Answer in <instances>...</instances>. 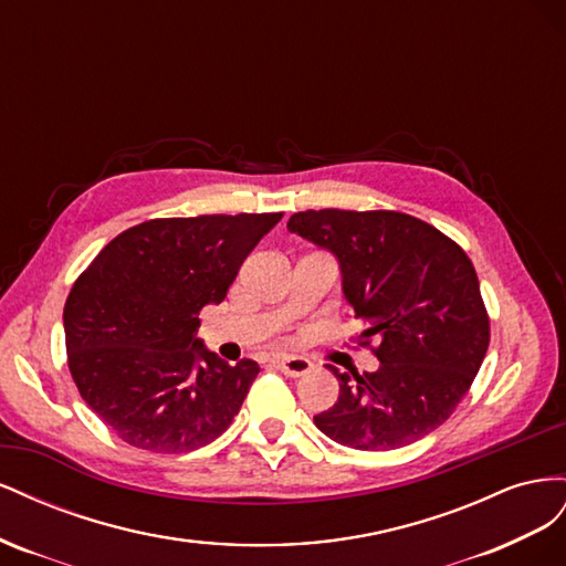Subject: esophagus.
Listing matches in <instances>:
<instances>
[{"label":"esophagus","instance_id":"esophagus-1","mask_svg":"<svg viewBox=\"0 0 566 566\" xmlns=\"http://www.w3.org/2000/svg\"><path fill=\"white\" fill-rule=\"evenodd\" d=\"M264 361L273 364L281 373L290 375V378H302V375H306L314 368L310 358L295 356V354H266Z\"/></svg>","mask_w":566,"mask_h":566}]
</instances>
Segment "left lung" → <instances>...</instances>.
Listing matches in <instances>:
<instances>
[{
	"mask_svg": "<svg viewBox=\"0 0 566 566\" xmlns=\"http://www.w3.org/2000/svg\"><path fill=\"white\" fill-rule=\"evenodd\" d=\"M290 233L335 254L342 293L366 323L380 368L339 373L337 403L314 416L342 447L391 451L449 420L489 349V314L476 271L458 243L424 221L389 210H306Z\"/></svg>",
	"mask_w": 566,
	"mask_h": 566,
	"instance_id": "left-lung-1",
	"label": "left lung"
}]
</instances>
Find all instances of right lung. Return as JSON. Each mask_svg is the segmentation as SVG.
Instances as JSON below:
<instances>
[{
	"mask_svg": "<svg viewBox=\"0 0 566 566\" xmlns=\"http://www.w3.org/2000/svg\"><path fill=\"white\" fill-rule=\"evenodd\" d=\"M271 214L150 219L96 254L65 300L67 368L82 399L129 447L186 453L214 441L260 366L227 364L196 337Z\"/></svg>",
	"mask_w": 566,
	"mask_h": 566,
	"instance_id": "obj_1",
	"label": "right lung"
}]
</instances>
